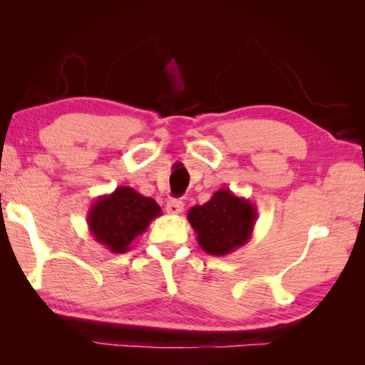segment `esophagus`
<instances>
[{
  "label": "esophagus",
  "instance_id": "1",
  "mask_svg": "<svg viewBox=\"0 0 365 365\" xmlns=\"http://www.w3.org/2000/svg\"><path fill=\"white\" fill-rule=\"evenodd\" d=\"M165 209H168V212L172 214V215L182 214V211H183V201L182 200H170L168 202V206H165Z\"/></svg>",
  "mask_w": 365,
  "mask_h": 365
}]
</instances>
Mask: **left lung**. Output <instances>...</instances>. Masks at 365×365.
I'll list each match as a JSON object with an SVG mask.
<instances>
[{"label":"left lung","instance_id":"left-lung-1","mask_svg":"<svg viewBox=\"0 0 365 365\" xmlns=\"http://www.w3.org/2000/svg\"><path fill=\"white\" fill-rule=\"evenodd\" d=\"M201 250L211 256H227L250 242L257 209L250 200L220 188L205 205L187 214Z\"/></svg>","mask_w":365,"mask_h":365}]
</instances>
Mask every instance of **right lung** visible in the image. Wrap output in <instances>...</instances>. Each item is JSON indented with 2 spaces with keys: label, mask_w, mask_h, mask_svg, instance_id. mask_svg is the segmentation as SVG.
<instances>
[{
  "label": "right lung",
  "mask_w": 365,
  "mask_h": 365,
  "mask_svg": "<svg viewBox=\"0 0 365 365\" xmlns=\"http://www.w3.org/2000/svg\"><path fill=\"white\" fill-rule=\"evenodd\" d=\"M160 214L163 209L153 197L140 195L130 187H117L91 205L86 224L98 243L122 255Z\"/></svg>",
  "instance_id": "obj_1"
}]
</instances>
